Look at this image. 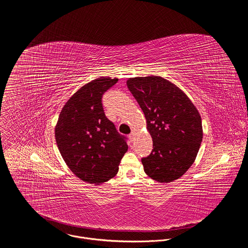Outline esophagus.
I'll return each mask as SVG.
<instances>
[{"instance_id":"1","label":"esophagus","mask_w":248,"mask_h":248,"mask_svg":"<svg viewBox=\"0 0 248 248\" xmlns=\"http://www.w3.org/2000/svg\"><path fill=\"white\" fill-rule=\"evenodd\" d=\"M128 137H129V139H130L131 141H133V138H134V133H133V132H131V133L128 135Z\"/></svg>"}]
</instances>
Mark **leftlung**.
Listing matches in <instances>:
<instances>
[{"mask_svg": "<svg viewBox=\"0 0 248 248\" xmlns=\"http://www.w3.org/2000/svg\"><path fill=\"white\" fill-rule=\"evenodd\" d=\"M126 85L153 141L151 154L141 159L144 171L158 183L180 179L194 163L203 138L198 110L182 89L161 77L128 78Z\"/></svg>", "mask_w": 248, "mask_h": 248, "instance_id": "obj_1", "label": "left lung"}]
</instances>
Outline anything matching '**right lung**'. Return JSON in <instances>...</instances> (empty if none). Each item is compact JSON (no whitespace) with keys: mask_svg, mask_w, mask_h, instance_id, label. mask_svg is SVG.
Returning <instances> with one entry per match:
<instances>
[{"mask_svg":"<svg viewBox=\"0 0 248 248\" xmlns=\"http://www.w3.org/2000/svg\"><path fill=\"white\" fill-rule=\"evenodd\" d=\"M118 80L102 77L80 87L64 104L55 127L63 161L88 184L101 185L113 179L128 148L102 105L103 94Z\"/></svg>","mask_w":248,"mask_h":248,"instance_id":"right-lung-1","label":"right lung"}]
</instances>
